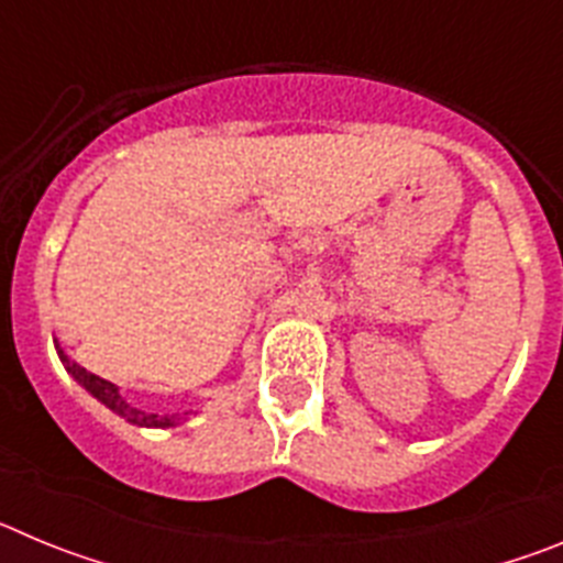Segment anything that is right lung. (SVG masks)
<instances>
[{
	"label": "right lung",
	"mask_w": 563,
	"mask_h": 563,
	"mask_svg": "<svg viewBox=\"0 0 563 563\" xmlns=\"http://www.w3.org/2000/svg\"><path fill=\"white\" fill-rule=\"evenodd\" d=\"M58 350V357H62V363L67 366V372L73 377H76L78 383H81L84 389L89 391L92 397H98V400L103 402V406H109V409L114 411V415H121L123 420L134 422V426H148V429H168V426H174V422H180L183 417L180 415H146V411L134 409V406H129L126 400H123L121 395H118V389H114L112 383L103 380V377L92 375L89 369H84V366H78L76 361H69L67 355H64V350L56 343Z\"/></svg>",
	"instance_id": "obj_1"
}]
</instances>
